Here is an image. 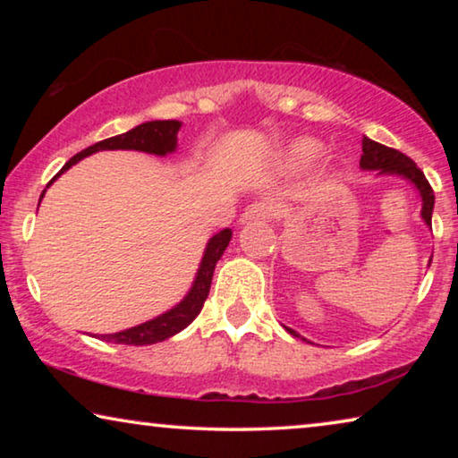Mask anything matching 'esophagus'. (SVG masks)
Here are the masks:
<instances>
[{"mask_svg":"<svg viewBox=\"0 0 458 458\" xmlns=\"http://www.w3.org/2000/svg\"><path fill=\"white\" fill-rule=\"evenodd\" d=\"M277 215V206H275L271 199H259V202H252L246 210L242 212L240 221L243 225L248 223H259V221H268Z\"/></svg>","mask_w":458,"mask_h":458,"instance_id":"34e87169","label":"esophagus"}]
</instances>
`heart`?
<instances>
[{"label": "heart", "instance_id": "heart-1", "mask_svg": "<svg viewBox=\"0 0 458 458\" xmlns=\"http://www.w3.org/2000/svg\"><path fill=\"white\" fill-rule=\"evenodd\" d=\"M318 149H321V146H318L315 140H298L292 146L290 156L293 162H300V165H302V162H310L312 158H315V156L318 154Z\"/></svg>", "mask_w": 458, "mask_h": 458}]
</instances>
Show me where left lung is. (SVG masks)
Listing matches in <instances>:
<instances>
[{
	"mask_svg": "<svg viewBox=\"0 0 458 458\" xmlns=\"http://www.w3.org/2000/svg\"><path fill=\"white\" fill-rule=\"evenodd\" d=\"M360 166L365 171H379V173H390V174H400V177L409 179L411 183L421 193L423 199V210L421 216L423 221L431 225V212H434V190H431L429 181L425 179L421 168H419L415 162H412L409 156H404L398 149L381 146V143L369 140V137H362V154H360ZM290 334L298 335L293 329H287Z\"/></svg>",
	"mask_w": 458,
	"mask_h": 458,
	"instance_id": "obj_1",
	"label": "left lung"
}]
</instances>
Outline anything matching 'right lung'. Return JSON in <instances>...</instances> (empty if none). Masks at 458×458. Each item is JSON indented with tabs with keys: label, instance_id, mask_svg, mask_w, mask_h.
Listing matches in <instances>:
<instances>
[{
	"label": "right lung",
	"instance_id": "add662e5",
	"mask_svg": "<svg viewBox=\"0 0 458 458\" xmlns=\"http://www.w3.org/2000/svg\"><path fill=\"white\" fill-rule=\"evenodd\" d=\"M179 127H181L179 121L143 123V124H140V127L127 131V133L110 137V140H104V141H98L87 149H83V152L74 154L72 158L68 160L64 166H62V171L55 174V177H60L66 168L77 165L81 158H85V156H89L93 152H99V149H140V152L166 156L168 152H173V149L177 148ZM52 181H49V183H52ZM43 193H46V190H43ZM43 193H41V198H43ZM229 242H231L229 229H223L221 233H216L208 242V246H206V252H204V259H202V265H199L198 277H196V281H193L190 293L183 298V302L174 306L173 310L165 312V315L152 318V321L137 325V327L118 331V334L99 335V340L114 342V344H127V346H148V344L168 340L171 335L183 331L187 325H190L193 318L199 315V310H202L206 298H208L212 275H215V267H216L218 259L223 256L225 250H227Z\"/></svg>",
	"mask_w": 458,
	"mask_h": 458
}]
</instances>
